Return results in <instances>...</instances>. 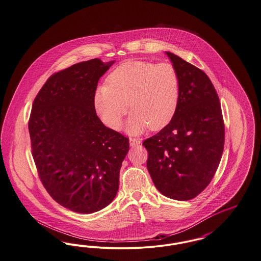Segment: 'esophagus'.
<instances>
[{"mask_svg":"<svg viewBox=\"0 0 261 261\" xmlns=\"http://www.w3.org/2000/svg\"><path fill=\"white\" fill-rule=\"evenodd\" d=\"M129 143H130L131 147H136V146L141 144V140L140 139H135V138H130L129 139Z\"/></svg>","mask_w":261,"mask_h":261,"instance_id":"34e87169","label":"esophagus"}]
</instances>
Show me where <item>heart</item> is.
<instances>
[{"instance_id":"heart-1","label":"heart","mask_w":261,"mask_h":261,"mask_svg":"<svg viewBox=\"0 0 261 261\" xmlns=\"http://www.w3.org/2000/svg\"><path fill=\"white\" fill-rule=\"evenodd\" d=\"M94 95V108L103 124L118 130L128 110L126 132L139 135L148 127L160 130L177 111L180 83L169 63L128 61L116 67Z\"/></svg>"}]
</instances>
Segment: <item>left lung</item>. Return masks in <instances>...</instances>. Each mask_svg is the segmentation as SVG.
I'll return each instance as SVG.
<instances>
[{
    "mask_svg": "<svg viewBox=\"0 0 261 261\" xmlns=\"http://www.w3.org/2000/svg\"><path fill=\"white\" fill-rule=\"evenodd\" d=\"M180 83L177 111L156 135L144 141L147 167L167 198L189 200L211 183L223 152V117L217 93L203 71L170 51Z\"/></svg>",
    "mask_w": 261,
    "mask_h": 261,
    "instance_id": "obj_1",
    "label": "left lung"
}]
</instances>
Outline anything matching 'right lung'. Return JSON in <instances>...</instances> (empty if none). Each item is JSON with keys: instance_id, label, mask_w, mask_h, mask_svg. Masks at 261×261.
<instances>
[{"instance_id": "add662e5", "label": "right lung", "mask_w": 261, "mask_h": 261, "mask_svg": "<svg viewBox=\"0 0 261 261\" xmlns=\"http://www.w3.org/2000/svg\"><path fill=\"white\" fill-rule=\"evenodd\" d=\"M114 62L94 59L50 76L32 106L28 128L40 179L53 199L78 213L114 199L129 150L128 139L102 124L94 108L99 78Z\"/></svg>"}]
</instances>
